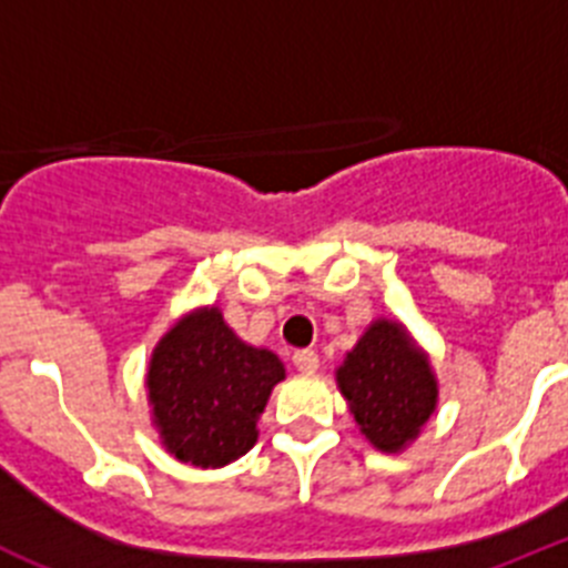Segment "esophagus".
<instances>
[{
  "instance_id": "1",
  "label": "esophagus",
  "mask_w": 568,
  "mask_h": 568,
  "mask_svg": "<svg viewBox=\"0 0 568 568\" xmlns=\"http://www.w3.org/2000/svg\"><path fill=\"white\" fill-rule=\"evenodd\" d=\"M293 364L298 373H315V369H318V353H315V349H298V353L293 355Z\"/></svg>"
}]
</instances>
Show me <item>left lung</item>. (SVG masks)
<instances>
[{"mask_svg":"<svg viewBox=\"0 0 568 568\" xmlns=\"http://www.w3.org/2000/svg\"><path fill=\"white\" fill-rule=\"evenodd\" d=\"M338 386L361 433L384 453L404 449L438 398L429 361L393 321L366 329L338 369Z\"/></svg>","mask_w":568,"mask_h":568,"instance_id":"obj_1","label":"left lung"}]
</instances>
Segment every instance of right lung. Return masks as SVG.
<instances>
[{
	"label": "right lung",
	"instance_id": "right-lung-1",
	"mask_svg": "<svg viewBox=\"0 0 568 568\" xmlns=\"http://www.w3.org/2000/svg\"><path fill=\"white\" fill-rule=\"evenodd\" d=\"M284 366L239 341L219 310L184 318L155 346L148 393L164 446L184 464L224 466L250 453Z\"/></svg>",
	"mask_w": 568,
	"mask_h": 568
}]
</instances>
